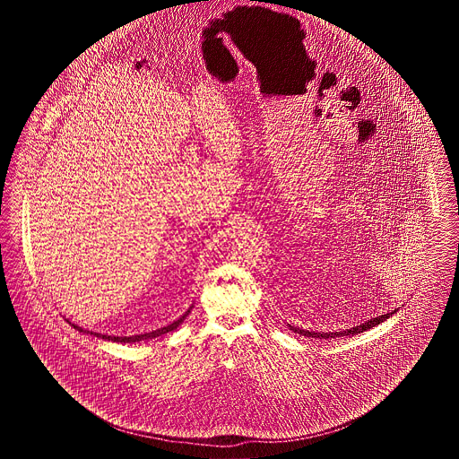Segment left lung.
<instances>
[{"label": "left lung", "instance_id": "8db88e82", "mask_svg": "<svg viewBox=\"0 0 459 459\" xmlns=\"http://www.w3.org/2000/svg\"><path fill=\"white\" fill-rule=\"evenodd\" d=\"M395 311H397V309H393L391 313H385V315H380V316H377V318H371V320L365 322V324H361V325H358V327L341 330V332H309V330H303V328L290 327V325H289V327H290V330H294L296 333H301V335H306V337H315V339H335V337H344V335H356V333H361V332H365V330H368V328L375 327V325L382 324L384 320H387L389 316H393Z\"/></svg>", "mask_w": 459, "mask_h": 459}]
</instances>
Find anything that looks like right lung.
Instances as JSON below:
<instances>
[{
    "mask_svg": "<svg viewBox=\"0 0 459 459\" xmlns=\"http://www.w3.org/2000/svg\"><path fill=\"white\" fill-rule=\"evenodd\" d=\"M191 309H193V306L178 318V320H175L174 324H170V325H167V327L158 328V330H153V332H148V333H139V335H131V337H115V335H101V333H94L96 337H101V339H108V341H113V342H139V341H144V339H153V337H160V335H163V333H167V332H172L175 328L178 327L184 320H186V316L191 313ZM74 325V324H72ZM74 328H77L79 332H86V330H82L81 327H77V325H74ZM92 333V332H91Z\"/></svg>",
    "mask_w": 459,
    "mask_h": 459,
    "instance_id": "obj_1",
    "label": "right lung"
}]
</instances>
